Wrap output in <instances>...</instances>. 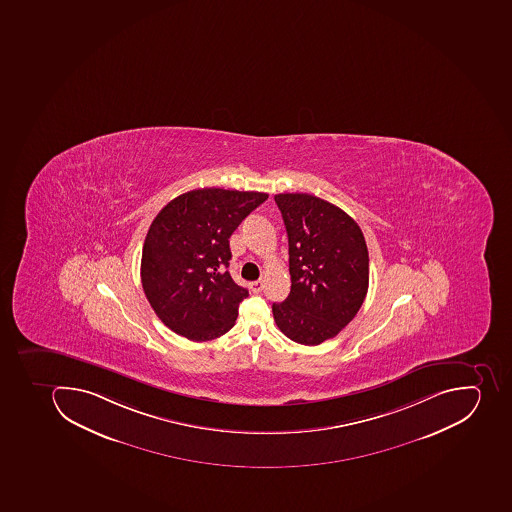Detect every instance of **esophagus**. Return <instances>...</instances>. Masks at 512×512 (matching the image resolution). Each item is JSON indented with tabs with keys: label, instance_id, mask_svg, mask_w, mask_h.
<instances>
[{
	"label": "esophagus",
	"instance_id": "1",
	"mask_svg": "<svg viewBox=\"0 0 512 512\" xmlns=\"http://www.w3.org/2000/svg\"><path fill=\"white\" fill-rule=\"evenodd\" d=\"M262 287H264L262 280H256V282H253L250 285L251 291H253V293H259V291L262 290Z\"/></svg>",
	"mask_w": 512,
	"mask_h": 512
}]
</instances>
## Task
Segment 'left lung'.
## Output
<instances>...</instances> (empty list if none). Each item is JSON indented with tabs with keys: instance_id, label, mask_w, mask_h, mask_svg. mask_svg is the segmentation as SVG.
Listing matches in <instances>:
<instances>
[{
	"instance_id": "8db88e82",
	"label": "left lung",
	"mask_w": 512,
	"mask_h": 512,
	"mask_svg": "<svg viewBox=\"0 0 512 512\" xmlns=\"http://www.w3.org/2000/svg\"><path fill=\"white\" fill-rule=\"evenodd\" d=\"M288 235L291 290L272 304L290 340L320 345L354 319L369 288V253L353 217L308 193L274 196Z\"/></svg>"
}]
</instances>
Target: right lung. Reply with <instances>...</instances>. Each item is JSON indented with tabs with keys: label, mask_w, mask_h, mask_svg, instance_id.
I'll list each match as a JSON object with an SVG mask.
<instances>
[{
	"label": "right lung",
	"mask_w": 512,
	"mask_h": 512,
	"mask_svg": "<svg viewBox=\"0 0 512 512\" xmlns=\"http://www.w3.org/2000/svg\"><path fill=\"white\" fill-rule=\"evenodd\" d=\"M267 193L200 188L177 196L151 222L142 253L146 300L164 325L192 341L235 325L248 290L233 282L229 238Z\"/></svg>",
	"instance_id": "add662e5"
}]
</instances>
